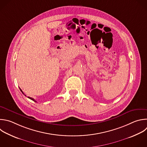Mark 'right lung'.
<instances>
[{
	"label": "right lung",
	"mask_w": 147,
	"mask_h": 147,
	"mask_svg": "<svg viewBox=\"0 0 147 147\" xmlns=\"http://www.w3.org/2000/svg\"><path fill=\"white\" fill-rule=\"evenodd\" d=\"M20 90H21V92H22V93H23V94H24V93H23V92H22V90H21V89H20ZM25 96H26V95H25ZM28 98H29V99H31V100H33V101H34V102H36V100H34V99H33V98H32V97H28Z\"/></svg>",
	"instance_id": "obj_1"
}]
</instances>
